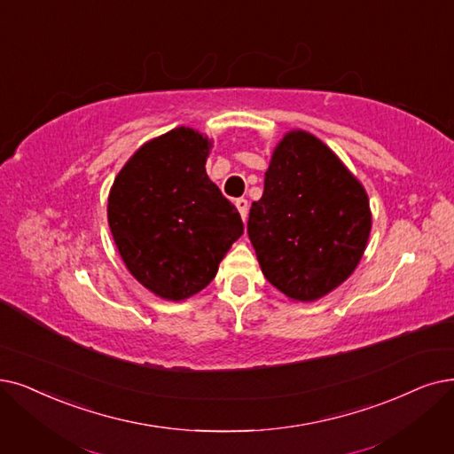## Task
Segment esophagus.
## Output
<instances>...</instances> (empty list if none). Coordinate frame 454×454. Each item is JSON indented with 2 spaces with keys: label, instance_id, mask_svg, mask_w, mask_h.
<instances>
[{
  "label": "esophagus",
  "instance_id": "1",
  "mask_svg": "<svg viewBox=\"0 0 454 454\" xmlns=\"http://www.w3.org/2000/svg\"><path fill=\"white\" fill-rule=\"evenodd\" d=\"M237 208H239V212H240V215H242V220L246 222V220H247V212H249L247 199H244V197L237 199Z\"/></svg>",
  "mask_w": 454,
  "mask_h": 454
}]
</instances>
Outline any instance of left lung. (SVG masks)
<instances>
[{
	"instance_id": "obj_1",
	"label": "left lung",
	"mask_w": 454,
	"mask_h": 454,
	"mask_svg": "<svg viewBox=\"0 0 454 454\" xmlns=\"http://www.w3.org/2000/svg\"><path fill=\"white\" fill-rule=\"evenodd\" d=\"M369 232L364 186L320 139L286 134L249 210L247 234L264 278L288 298L318 300L352 274Z\"/></svg>"
}]
</instances>
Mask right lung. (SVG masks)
<instances>
[{
  "label": "right lung",
  "instance_id": "obj_1",
  "mask_svg": "<svg viewBox=\"0 0 454 454\" xmlns=\"http://www.w3.org/2000/svg\"><path fill=\"white\" fill-rule=\"evenodd\" d=\"M208 141L176 129L149 141L117 175L107 222L130 274L154 294L184 300L203 290L242 217L205 171Z\"/></svg>",
  "mask_w": 454,
  "mask_h": 454
}]
</instances>
